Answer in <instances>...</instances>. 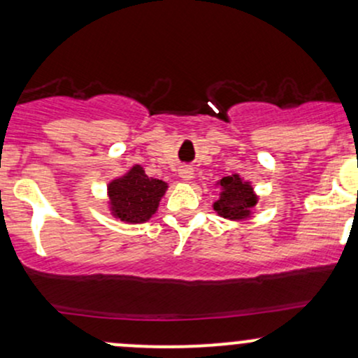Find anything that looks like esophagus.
I'll return each instance as SVG.
<instances>
[{
  "label": "esophagus",
  "mask_w": 358,
  "mask_h": 358,
  "mask_svg": "<svg viewBox=\"0 0 358 358\" xmlns=\"http://www.w3.org/2000/svg\"><path fill=\"white\" fill-rule=\"evenodd\" d=\"M179 176L182 178V180H191L194 178V174H192V169L191 167H182L179 171Z\"/></svg>",
  "instance_id": "obj_1"
}]
</instances>
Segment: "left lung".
Listing matches in <instances>:
<instances>
[{"label":"left lung","instance_id":"left-lung-1","mask_svg":"<svg viewBox=\"0 0 358 358\" xmlns=\"http://www.w3.org/2000/svg\"><path fill=\"white\" fill-rule=\"evenodd\" d=\"M222 192L218 201L213 203V210L227 220H247L257 204V194L250 182H245L238 174L227 176L220 180Z\"/></svg>","mask_w":358,"mask_h":358}]
</instances>
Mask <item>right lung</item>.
Wrapping results in <instances>:
<instances>
[{"label": "right lung", "instance_id": "add662e5", "mask_svg": "<svg viewBox=\"0 0 358 358\" xmlns=\"http://www.w3.org/2000/svg\"><path fill=\"white\" fill-rule=\"evenodd\" d=\"M166 189L164 180L148 178L143 167L134 166L125 176L108 184L110 210L115 218L125 223H145L157 211Z\"/></svg>", "mask_w": 358, "mask_h": 358}]
</instances>
